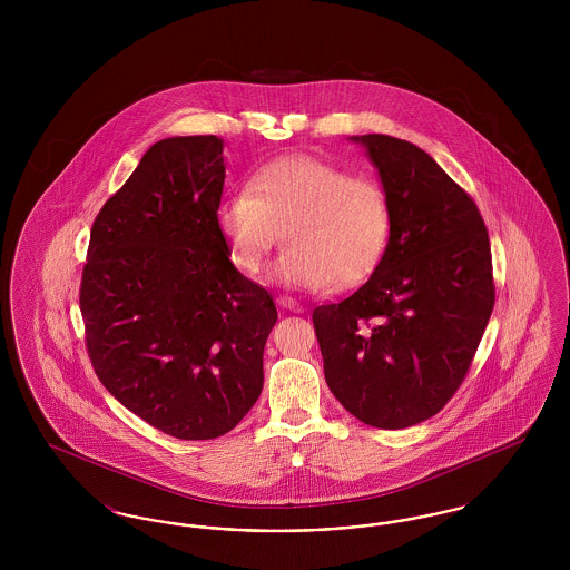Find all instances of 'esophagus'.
Here are the masks:
<instances>
[{
  "mask_svg": "<svg viewBox=\"0 0 570 570\" xmlns=\"http://www.w3.org/2000/svg\"><path fill=\"white\" fill-rule=\"evenodd\" d=\"M277 305L284 309H293V312L301 309V305L293 297H277Z\"/></svg>",
  "mask_w": 570,
  "mask_h": 570,
  "instance_id": "esophagus-1",
  "label": "esophagus"
}]
</instances>
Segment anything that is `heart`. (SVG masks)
<instances>
[{
	"label": "heart",
	"mask_w": 570,
	"mask_h": 570,
	"mask_svg": "<svg viewBox=\"0 0 570 570\" xmlns=\"http://www.w3.org/2000/svg\"><path fill=\"white\" fill-rule=\"evenodd\" d=\"M217 226L233 263L256 275L269 252L288 247L273 275L301 288L363 282L379 265L389 237V200L379 181L346 175L337 164L298 154L263 164L244 190L217 207Z\"/></svg>",
	"instance_id": "obj_1"
}]
</instances>
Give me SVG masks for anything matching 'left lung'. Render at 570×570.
Returning <instances> with one entry per match:
<instances>
[{
	"label": "left lung",
	"instance_id": "obj_1",
	"mask_svg": "<svg viewBox=\"0 0 570 570\" xmlns=\"http://www.w3.org/2000/svg\"><path fill=\"white\" fill-rule=\"evenodd\" d=\"M389 200V244L372 277L312 314L331 393L380 430L416 425L453 397L493 309L485 222L416 145L351 136Z\"/></svg>",
	"mask_w": 570,
	"mask_h": 570
}]
</instances>
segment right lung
<instances>
[{"instance_id":"add662e5","label":"right lung","mask_w":570,"mask_h":570,"mask_svg":"<svg viewBox=\"0 0 570 570\" xmlns=\"http://www.w3.org/2000/svg\"><path fill=\"white\" fill-rule=\"evenodd\" d=\"M224 140L173 136L94 222L81 314L110 395L164 434L230 432L263 391L272 295L237 272L217 226Z\"/></svg>"}]
</instances>
